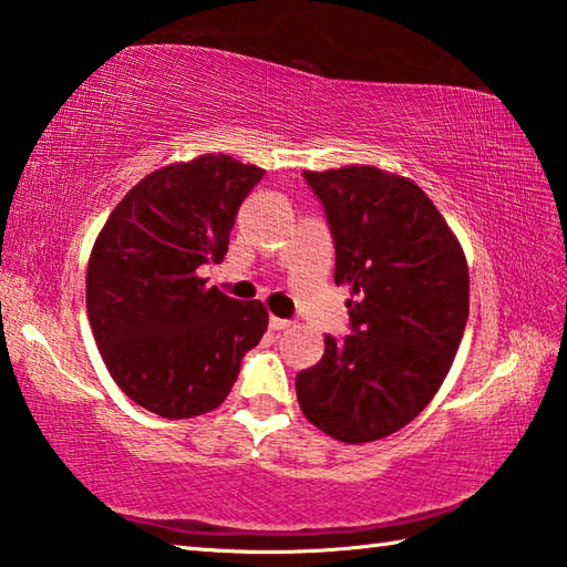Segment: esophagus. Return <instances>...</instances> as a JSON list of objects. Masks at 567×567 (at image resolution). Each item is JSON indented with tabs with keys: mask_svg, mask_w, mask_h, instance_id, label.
Masks as SVG:
<instances>
[{
	"mask_svg": "<svg viewBox=\"0 0 567 567\" xmlns=\"http://www.w3.org/2000/svg\"><path fill=\"white\" fill-rule=\"evenodd\" d=\"M288 326H291V320H286V318H276V316H271V318H269V328H271V330H286Z\"/></svg>",
	"mask_w": 567,
	"mask_h": 567,
	"instance_id": "esophagus-1",
	"label": "esophagus"
}]
</instances>
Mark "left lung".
<instances>
[{
  "mask_svg": "<svg viewBox=\"0 0 567 567\" xmlns=\"http://www.w3.org/2000/svg\"><path fill=\"white\" fill-rule=\"evenodd\" d=\"M336 244V284H348L350 336L296 375L308 422L338 442L402 430L440 390L468 318L464 251L432 199L378 167L303 173Z\"/></svg>",
  "mask_w": 567,
  "mask_h": 567,
  "instance_id": "obj_1",
  "label": "left lung"
}]
</instances>
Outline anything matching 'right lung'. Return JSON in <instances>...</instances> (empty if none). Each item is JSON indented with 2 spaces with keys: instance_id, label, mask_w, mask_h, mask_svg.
Listing matches in <instances>:
<instances>
[{
  "instance_id": "obj_1",
  "label": "right lung",
  "mask_w": 567,
  "mask_h": 567,
  "mask_svg": "<svg viewBox=\"0 0 567 567\" xmlns=\"http://www.w3.org/2000/svg\"><path fill=\"white\" fill-rule=\"evenodd\" d=\"M264 169L202 155L143 177L93 244L85 311L101 358L127 398L165 420L212 412L259 346L269 313L199 276L229 249L241 202Z\"/></svg>"
}]
</instances>
